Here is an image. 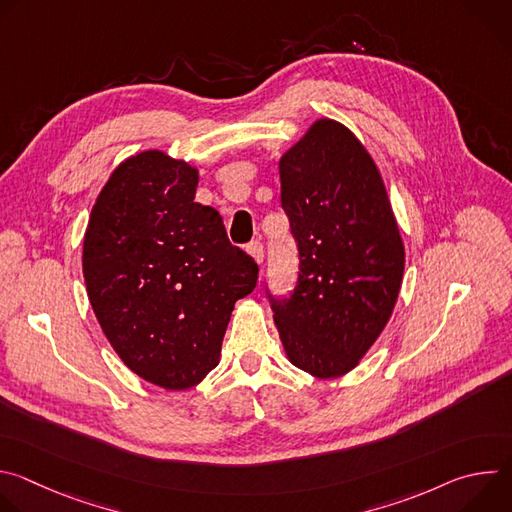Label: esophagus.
<instances>
[{
	"mask_svg": "<svg viewBox=\"0 0 512 512\" xmlns=\"http://www.w3.org/2000/svg\"><path fill=\"white\" fill-rule=\"evenodd\" d=\"M247 253L261 265L263 263V245L259 243V241H251L249 245H247Z\"/></svg>",
	"mask_w": 512,
	"mask_h": 512,
	"instance_id": "obj_1",
	"label": "esophagus"
}]
</instances>
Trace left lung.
Masks as SVG:
<instances>
[{"label":"left lung","mask_w":512,"mask_h":512,"mask_svg":"<svg viewBox=\"0 0 512 512\" xmlns=\"http://www.w3.org/2000/svg\"><path fill=\"white\" fill-rule=\"evenodd\" d=\"M281 208L300 269L287 298H267L285 354L334 379L352 371L395 308L405 249L383 178L350 129L316 121L279 160Z\"/></svg>","instance_id":"1"}]
</instances>
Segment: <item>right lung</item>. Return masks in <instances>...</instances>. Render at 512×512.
I'll return each instance as SVG.
<instances>
[{"label":"right lung","instance_id":"add662e5","mask_svg":"<svg viewBox=\"0 0 512 512\" xmlns=\"http://www.w3.org/2000/svg\"><path fill=\"white\" fill-rule=\"evenodd\" d=\"M198 170L164 152L127 158L101 190L85 233L93 312L127 367L168 391L218 364L235 302L259 267L214 208L194 202Z\"/></svg>","mask_w":512,"mask_h":512}]
</instances>
